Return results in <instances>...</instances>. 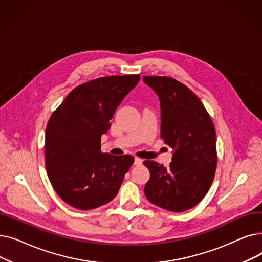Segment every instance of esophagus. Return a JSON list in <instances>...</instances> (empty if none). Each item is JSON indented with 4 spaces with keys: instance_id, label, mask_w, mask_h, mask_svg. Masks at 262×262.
Wrapping results in <instances>:
<instances>
[{
    "instance_id": "obj_1",
    "label": "esophagus",
    "mask_w": 262,
    "mask_h": 262,
    "mask_svg": "<svg viewBox=\"0 0 262 262\" xmlns=\"http://www.w3.org/2000/svg\"><path fill=\"white\" fill-rule=\"evenodd\" d=\"M142 163V159H140L139 157H135V164L136 166H139V164Z\"/></svg>"
}]
</instances>
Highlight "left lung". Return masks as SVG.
Returning a JSON list of instances; mask_svg holds the SVG:
<instances>
[{"label": "left lung", "instance_id": "left-lung-1", "mask_svg": "<svg viewBox=\"0 0 262 262\" xmlns=\"http://www.w3.org/2000/svg\"><path fill=\"white\" fill-rule=\"evenodd\" d=\"M158 95L161 109L160 137L173 148L168 168L153 160L144 193L160 208L186 211L198 205L213 182L216 169L215 129L207 110L187 86L168 76H143Z\"/></svg>", "mask_w": 262, "mask_h": 262}]
</instances>
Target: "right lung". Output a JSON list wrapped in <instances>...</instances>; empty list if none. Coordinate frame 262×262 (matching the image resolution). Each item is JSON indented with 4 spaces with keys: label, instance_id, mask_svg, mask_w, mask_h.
Instances as JSON below:
<instances>
[{
    "label": "right lung",
    "instance_id": "right-lung-1",
    "mask_svg": "<svg viewBox=\"0 0 262 262\" xmlns=\"http://www.w3.org/2000/svg\"><path fill=\"white\" fill-rule=\"evenodd\" d=\"M140 75H115L74 88L52 114L46 129V168L56 193L81 210L98 208L117 195L130 155L101 152V137Z\"/></svg>",
    "mask_w": 262,
    "mask_h": 262
}]
</instances>
